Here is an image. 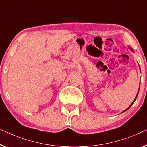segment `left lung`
I'll return each mask as SVG.
<instances>
[{
	"label": "left lung",
	"mask_w": 147,
	"mask_h": 147,
	"mask_svg": "<svg viewBox=\"0 0 147 147\" xmlns=\"http://www.w3.org/2000/svg\"><path fill=\"white\" fill-rule=\"evenodd\" d=\"M131 50H132V51H133V49H132L131 48ZM139 88H140V86H139ZM138 94V93H137V94H136V97H135V100H133V102H132V103H131V105H130V106H129V107H128V108H127V109H125V111H123V112H125V111H127V110H128V109H129L130 108V107H131L132 106V105H133V103H134V102H135V101L136 100V98H137ZM123 112H122V113H123Z\"/></svg>",
	"instance_id": "1"
}]
</instances>
